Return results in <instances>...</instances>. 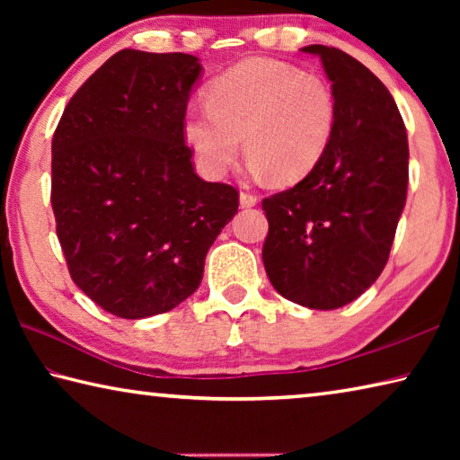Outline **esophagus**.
Returning <instances> with one entry per match:
<instances>
[{
    "label": "esophagus",
    "instance_id": "esophagus-1",
    "mask_svg": "<svg viewBox=\"0 0 460 460\" xmlns=\"http://www.w3.org/2000/svg\"><path fill=\"white\" fill-rule=\"evenodd\" d=\"M239 205L243 208H252V207L258 205V197H255V194H252V192H241L239 194Z\"/></svg>",
    "mask_w": 460,
    "mask_h": 460
}]
</instances>
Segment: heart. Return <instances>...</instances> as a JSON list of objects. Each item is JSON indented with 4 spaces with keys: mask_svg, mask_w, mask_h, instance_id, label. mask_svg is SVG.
Returning a JSON list of instances; mask_svg holds the SVG:
<instances>
[{
    "mask_svg": "<svg viewBox=\"0 0 460 460\" xmlns=\"http://www.w3.org/2000/svg\"><path fill=\"white\" fill-rule=\"evenodd\" d=\"M337 126V99L323 76L270 58H247L207 87V107L184 115V139L202 172L221 178L241 137L255 174L305 181L321 164Z\"/></svg>",
    "mask_w": 460,
    "mask_h": 460,
    "instance_id": "heart-1",
    "label": "heart"
}]
</instances>
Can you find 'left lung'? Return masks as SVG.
<instances>
[{
  "label": "left lung",
  "instance_id": "obj_1",
  "mask_svg": "<svg viewBox=\"0 0 460 460\" xmlns=\"http://www.w3.org/2000/svg\"><path fill=\"white\" fill-rule=\"evenodd\" d=\"M321 58L337 99V126L321 164L294 189L263 199L270 231L263 266L300 306L353 302L384 271L408 192V136L392 93L359 60L332 46Z\"/></svg>",
  "mask_w": 460,
  "mask_h": 460
}]
</instances>
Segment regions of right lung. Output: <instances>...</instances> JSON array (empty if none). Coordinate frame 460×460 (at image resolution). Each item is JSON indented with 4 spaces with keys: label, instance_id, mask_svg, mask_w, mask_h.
I'll return each mask as SVG.
<instances>
[{
    "label": "right lung",
    "instance_id": "right-lung-1",
    "mask_svg": "<svg viewBox=\"0 0 460 460\" xmlns=\"http://www.w3.org/2000/svg\"><path fill=\"white\" fill-rule=\"evenodd\" d=\"M202 66L119 50L84 81L52 137V211L73 282L107 313L147 318L197 290L239 192L205 182L184 144Z\"/></svg>",
    "mask_w": 460,
    "mask_h": 460
}]
</instances>
